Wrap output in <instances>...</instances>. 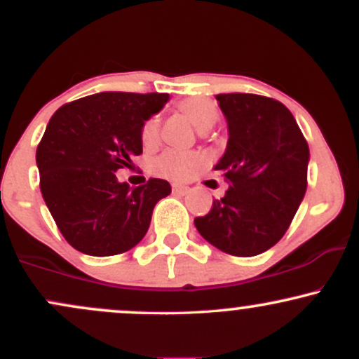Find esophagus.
Returning <instances> with one entry per match:
<instances>
[{"label": "esophagus", "mask_w": 359, "mask_h": 359, "mask_svg": "<svg viewBox=\"0 0 359 359\" xmlns=\"http://www.w3.org/2000/svg\"><path fill=\"white\" fill-rule=\"evenodd\" d=\"M172 191H174L175 194H187L189 192V187H187V185L174 184V185H172Z\"/></svg>", "instance_id": "34e87169"}]
</instances>
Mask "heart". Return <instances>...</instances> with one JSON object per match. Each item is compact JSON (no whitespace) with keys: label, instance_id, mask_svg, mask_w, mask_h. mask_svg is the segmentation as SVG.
Wrapping results in <instances>:
<instances>
[{"label":"heart","instance_id":"heart-1","mask_svg":"<svg viewBox=\"0 0 359 359\" xmlns=\"http://www.w3.org/2000/svg\"><path fill=\"white\" fill-rule=\"evenodd\" d=\"M179 109L187 116L189 121L199 131L209 130L214 123L219 118V111H217L216 102L208 100V97H187V100L179 102ZM160 131V119L156 116L148 118L143 123L142 131H140V138L145 147L155 145L158 140ZM203 163L201 155L194 154V151H182V150H165L160 154L151 162V170L155 175L163 177V179L170 180H182L191 179L196 174L197 168Z\"/></svg>","mask_w":359,"mask_h":359}]
</instances>
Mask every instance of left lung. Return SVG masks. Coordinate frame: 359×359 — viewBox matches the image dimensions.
Wrapping results in <instances>:
<instances>
[{
	"mask_svg": "<svg viewBox=\"0 0 359 359\" xmlns=\"http://www.w3.org/2000/svg\"><path fill=\"white\" fill-rule=\"evenodd\" d=\"M216 100L229 138L214 170L229 189L194 224L217 250L255 257L282 240L306 196L309 145L277 100L245 93Z\"/></svg>",
	"mask_w": 359,
	"mask_h": 359,
	"instance_id": "obj_1",
	"label": "left lung"
}]
</instances>
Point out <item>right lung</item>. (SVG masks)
Here are the masks:
<instances>
[{"label": "right lung", "instance_id": "obj_1", "mask_svg": "<svg viewBox=\"0 0 359 359\" xmlns=\"http://www.w3.org/2000/svg\"><path fill=\"white\" fill-rule=\"evenodd\" d=\"M167 93H100L53 113L36 148L40 191L62 236L81 253L111 257L138 245L170 184L150 179L131 189L114 172L143 151V123Z\"/></svg>", "mask_w": 359, "mask_h": 359}]
</instances>
